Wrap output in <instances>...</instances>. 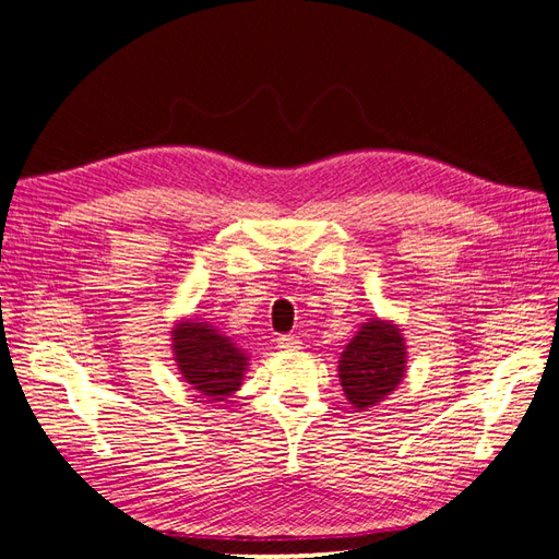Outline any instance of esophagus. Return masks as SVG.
I'll return each instance as SVG.
<instances>
[{"instance_id": "obj_1", "label": "esophagus", "mask_w": 559, "mask_h": 559, "mask_svg": "<svg viewBox=\"0 0 559 559\" xmlns=\"http://www.w3.org/2000/svg\"><path fill=\"white\" fill-rule=\"evenodd\" d=\"M277 347H280V349H296V347H300V337H298L296 333L280 335V337H277Z\"/></svg>"}]
</instances>
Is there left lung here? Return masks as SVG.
Masks as SVG:
<instances>
[{"label":"left lung","mask_w":559,"mask_h":559,"mask_svg":"<svg viewBox=\"0 0 559 559\" xmlns=\"http://www.w3.org/2000/svg\"><path fill=\"white\" fill-rule=\"evenodd\" d=\"M341 384L347 401L357 411L392 394L405 370L403 335L386 321H368L352 337L341 357Z\"/></svg>","instance_id":"8db88e82"}]
</instances>
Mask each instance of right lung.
Listing matches in <instances>:
<instances>
[{"label": "right lung", "instance_id": "add662e5", "mask_svg": "<svg viewBox=\"0 0 559 559\" xmlns=\"http://www.w3.org/2000/svg\"><path fill=\"white\" fill-rule=\"evenodd\" d=\"M173 343L183 380L202 396L222 401L242 384L245 352L205 321H183L173 331Z\"/></svg>", "mask_w": 559, "mask_h": 559}]
</instances>
